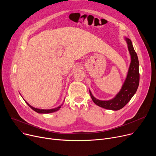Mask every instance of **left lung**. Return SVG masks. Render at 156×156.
Wrapping results in <instances>:
<instances>
[{
  "label": "left lung",
  "instance_id": "1",
  "mask_svg": "<svg viewBox=\"0 0 156 156\" xmlns=\"http://www.w3.org/2000/svg\"><path fill=\"white\" fill-rule=\"evenodd\" d=\"M125 40L128 44L132 61L130 63L126 79L120 92L113 99L110 101H100L95 99L92 95L91 92L89 91L94 102L104 109L114 111H118L122 109L134 95L139 85L140 74H139L138 69L139 62L138 56L134 50L132 41L128 38H125Z\"/></svg>",
  "mask_w": 156,
  "mask_h": 156
}]
</instances>
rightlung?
<instances>
[{"mask_svg": "<svg viewBox=\"0 0 156 156\" xmlns=\"http://www.w3.org/2000/svg\"><path fill=\"white\" fill-rule=\"evenodd\" d=\"M26 102V101H25ZM26 103L30 106V107L34 110V111H35V112H38V113H42V114H44V113H51V112H55V111H57V110H59L60 108H61V106L60 107H58V108H54V109H37V108H34V107H32L31 105H30L28 102H26Z\"/></svg>", "mask_w": 156, "mask_h": 156, "instance_id": "1", "label": "right lung"}]
</instances>
